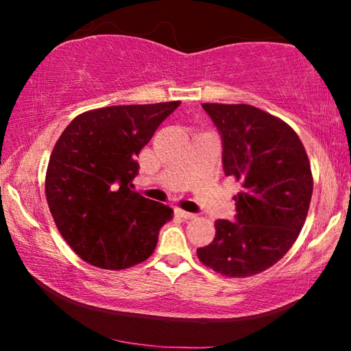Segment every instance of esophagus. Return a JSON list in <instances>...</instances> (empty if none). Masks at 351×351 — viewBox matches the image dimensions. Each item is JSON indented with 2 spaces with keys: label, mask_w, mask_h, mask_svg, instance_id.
<instances>
[{
  "label": "esophagus",
  "mask_w": 351,
  "mask_h": 351,
  "mask_svg": "<svg viewBox=\"0 0 351 351\" xmlns=\"http://www.w3.org/2000/svg\"><path fill=\"white\" fill-rule=\"evenodd\" d=\"M175 212H176V215L181 217L182 219H192V218H195V213H192V212H186V210H182V209H176Z\"/></svg>",
  "instance_id": "1"
}]
</instances>
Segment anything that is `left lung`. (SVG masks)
<instances>
[{
	"instance_id": "1",
	"label": "left lung",
	"mask_w": 351,
	"mask_h": 351,
	"mask_svg": "<svg viewBox=\"0 0 351 351\" xmlns=\"http://www.w3.org/2000/svg\"><path fill=\"white\" fill-rule=\"evenodd\" d=\"M223 144L226 176L241 181L234 221L218 219L215 239L198 258L226 277L271 268L304 228L313 195L310 161L299 136L252 105L203 104Z\"/></svg>"
}]
</instances>
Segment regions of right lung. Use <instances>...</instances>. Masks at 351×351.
Wrapping results in <instances>:
<instances>
[{"label":"right lung","mask_w":351,"mask_h":351,"mask_svg":"<svg viewBox=\"0 0 351 351\" xmlns=\"http://www.w3.org/2000/svg\"><path fill=\"white\" fill-rule=\"evenodd\" d=\"M180 104L86 111L58 138L46 171L47 206L58 232L86 263L125 269L153 254L173 210L134 192L136 158Z\"/></svg>","instance_id":"1"}]
</instances>
